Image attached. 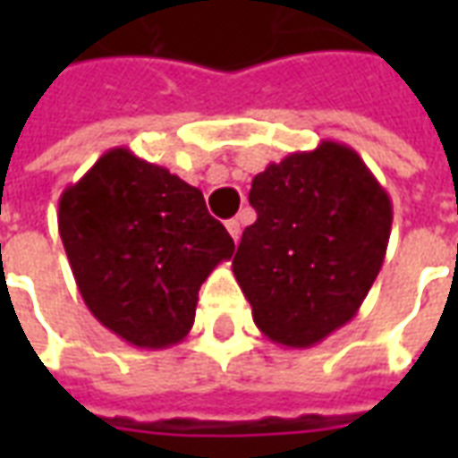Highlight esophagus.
Segmentation results:
<instances>
[{"label":"esophagus","instance_id":"34e87169","mask_svg":"<svg viewBox=\"0 0 458 458\" xmlns=\"http://www.w3.org/2000/svg\"><path fill=\"white\" fill-rule=\"evenodd\" d=\"M225 228H228V233H230V238L235 240V242H238L240 240V233H242V228H240V220H228V223H225Z\"/></svg>","mask_w":458,"mask_h":458}]
</instances>
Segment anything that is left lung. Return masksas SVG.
I'll list each match as a JSON object with an SVG mask.
<instances>
[{"instance_id":"1","label":"left lung","mask_w":458,"mask_h":458,"mask_svg":"<svg viewBox=\"0 0 458 458\" xmlns=\"http://www.w3.org/2000/svg\"><path fill=\"white\" fill-rule=\"evenodd\" d=\"M258 220L245 228L233 275L255 327L287 348H311L345 327L383 267L393 203L341 141L294 151L252 179Z\"/></svg>"}]
</instances>
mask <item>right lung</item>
Listing matches in <instances>:
<instances>
[{
  "label": "right lung",
  "instance_id": "obj_1",
  "mask_svg": "<svg viewBox=\"0 0 458 458\" xmlns=\"http://www.w3.org/2000/svg\"><path fill=\"white\" fill-rule=\"evenodd\" d=\"M58 233L85 307L149 351L189 336L200 284L235 252L196 186L124 147L61 193Z\"/></svg>",
  "mask_w": 458,
  "mask_h": 458
}]
</instances>
